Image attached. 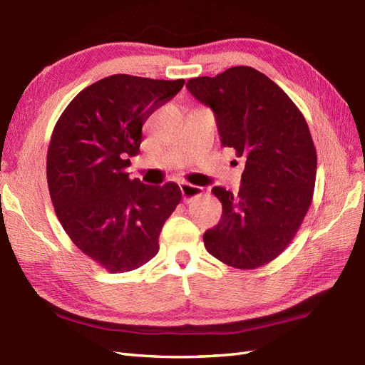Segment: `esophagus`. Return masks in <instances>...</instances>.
I'll use <instances>...</instances> for the list:
<instances>
[{
  "label": "esophagus",
  "mask_w": 365,
  "mask_h": 365,
  "mask_svg": "<svg viewBox=\"0 0 365 365\" xmlns=\"http://www.w3.org/2000/svg\"><path fill=\"white\" fill-rule=\"evenodd\" d=\"M180 189H181V195H182V201L184 202H190L192 200H195V197L202 195L201 187L187 184V182L180 184Z\"/></svg>",
  "instance_id": "1"
}]
</instances>
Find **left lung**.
Returning <instances> with one entry per match:
<instances>
[{"mask_svg": "<svg viewBox=\"0 0 365 365\" xmlns=\"http://www.w3.org/2000/svg\"><path fill=\"white\" fill-rule=\"evenodd\" d=\"M185 86L213 109L222 145L245 158L237 195L212 189L222 217L204 233L205 250L237 269L263 267L288 248L312 202L317 150L304 115L251 67L195 77Z\"/></svg>", "mask_w": 365, "mask_h": 365, "instance_id": "left-lung-1", "label": "left lung"}]
</instances>
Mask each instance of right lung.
I'll return each mask as SVG.
<instances>
[{"mask_svg": "<svg viewBox=\"0 0 365 365\" xmlns=\"http://www.w3.org/2000/svg\"><path fill=\"white\" fill-rule=\"evenodd\" d=\"M184 82L113 74L77 94L53 129L47 182L54 212L73 244L113 274L157 256L161 228L181 202L178 184L145 185L126 169L140 153L145 121Z\"/></svg>", "mask_w": 365, "mask_h": 365, "instance_id": "1", "label": "right lung"}]
</instances>
